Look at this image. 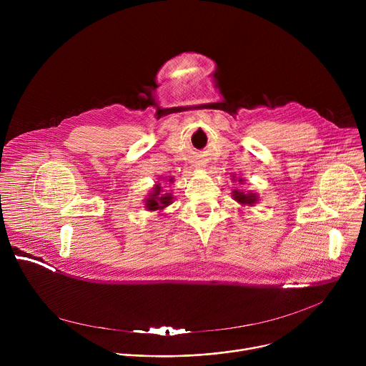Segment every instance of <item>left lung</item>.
Listing matches in <instances>:
<instances>
[{
  "label": "left lung",
  "instance_id": "obj_1",
  "mask_svg": "<svg viewBox=\"0 0 366 366\" xmlns=\"http://www.w3.org/2000/svg\"><path fill=\"white\" fill-rule=\"evenodd\" d=\"M232 179L236 181V177H233ZM237 181H239V184H243V182H244L243 178H239ZM232 197H233V199L237 201L242 207H244V205L253 207V205L257 204V201H259V195H257L256 192H253V191L246 192V191H243V189H233V191H232Z\"/></svg>",
  "mask_w": 366,
  "mask_h": 366
}]
</instances>
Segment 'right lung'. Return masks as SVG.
Listing matches in <instances>:
<instances>
[{"mask_svg": "<svg viewBox=\"0 0 366 366\" xmlns=\"http://www.w3.org/2000/svg\"><path fill=\"white\" fill-rule=\"evenodd\" d=\"M165 181H167V178H165ZM168 182L172 184L174 178L169 177ZM162 191L164 189H162L159 182H156L152 187V191L149 192V195L144 199V208H146L147 212H162V210H165L168 205L172 204V199H174L172 194L171 192H165L164 194Z\"/></svg>", "mask_w": 366, "mask_h": 366, "instance_id": "obj_1", "label": "right lung"}]
</instances>
